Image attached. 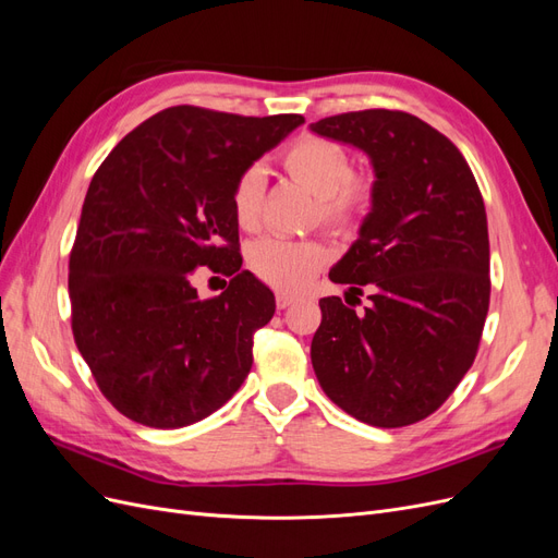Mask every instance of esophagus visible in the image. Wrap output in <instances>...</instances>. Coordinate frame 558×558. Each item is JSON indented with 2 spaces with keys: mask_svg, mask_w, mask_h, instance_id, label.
Returning a JSON list of instances; mask_svg holds the SVG:
<instances>
[{
  "mask_svg": "<svg viewBox=\"0 0 558 558\" xmlns=\"http://www.w3.org/2000/svg\"><path fill=\"white\" fill-rule=\"evenodd\" d=\"M277 307L279 310H286V307H291L293 302H295V295H291V293H277Z\"/></svg>",
  "mask_w": 558,
  "mask_h": 558,
  "instance_id": "esophagus-1",
  "label": "esophagus"
}]
</instances>
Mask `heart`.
I'll return each mask as SVG.
<instances>
[{"label":"heart","instance_id":"1","mask_svg":"<svg viewBox=\"0 0 558 558\" xmlns=\"http://www.w3.org/2000/svg\"><path fill=\"white\" fill-rule=\"evenodd\" d=\"M286 174L316 195V216L337 232H353L373 207L375 185L365 174L351 172L349 154L326 137L302 134L281 150ZM265 177L258 167L234 179L230 209L242 230L260 226ZM328 260L326 246L316 240L265 238L248 248V267L260 281L279 291H300Z\"/></svg>","mask_w":558,"mask_h":558}]
</instances>
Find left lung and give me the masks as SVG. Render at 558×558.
Returning a JSON list of instances; mask_svg holds the SVG:
<instances>
[{
    "instance_id": "8db88e82",
    "label": "left lung",
    "mask_w": 558,
    "mask_h": 558,
    "mask_svg": "<svg viewBox=\"0 0 558 558\" xmlns=\"http://www.w3.org/2000/svg\"><path fill=\"white\" fill-rule=\"evenodd\" d=\"M310 128L365 150L377 177L359 240L330 269L369 305L318 300L316 379L363 424H416L453 393L482 340L492 279L480 185L461 150L412 113L349 111Z\"/></svg>"
}]
</instances>
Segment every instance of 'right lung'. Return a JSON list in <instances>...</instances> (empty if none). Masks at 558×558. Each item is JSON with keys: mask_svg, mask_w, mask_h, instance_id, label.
<instances>
[{"mask_svg": "<svg viewBox=\"0 0 558 558\" xmlns=\"http://www.w3.org/2000/svg\"><path fill=\"white\" fill-rule=\"evenodd\" d=\"M305 123L170 107L99 165L70 253L72 332L102 396L148 428H181L234 396L275 295L242 269L230 189ZM197 266L231 277L199 301Z\"/></svg>", "mask_w": 558, "mask_h": 558, "instance_id": "add662e5", "label": "right lung"}]
</instances>
